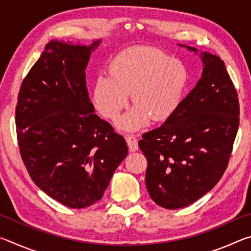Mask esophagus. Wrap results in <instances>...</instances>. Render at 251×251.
Returning <instances> with one entry per match:
<instances>
[{"mask_svg":"<svg viewBox=\"0 0 251 251\" xmlns=\"http://www.w3.org/2000/svg\"><path fill=\"white\" fill-rule=\"evenodd\" d=\"M125 139H126V143H127V145H128V148L130 151H136L138 150V141L135 136L127 135Z\"/></svg>","mask_w":251,"mask_h":251,"instance_id":"1","label":"esophagus"}]
</instances>
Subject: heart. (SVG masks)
<instances>
[{"label": "heart", "instance_id": "heart-1", "mask_svg": "<svg viewBox=\"0 0 251 251\" xmlns=\"http://www.w3.org/2000/svg\"><path fill=\"white\" fill-rule=\"evenodd\" d=\"M188 74L177 58L152 48L127 50L110 62L108 74H100L94 87V104L108 120H115L128 103L134 104L118 123L126 130L137 129L150 120L172 116L184 97Z\"/></svg>", "mask_w": 251, "mask_h": 251}]
</instances>
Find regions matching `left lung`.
<instances>
[{"label":"left lung","instance_id":"obj_1","mask_svg":"<svg viewBox=\"0 0 251 251\" xmlns=\"http://www.w3.org/2000/svg\"><path fill=\"white\" fill-rule=\"evenodd\" d=\"M201 58L196 86L163 125L138 142L147 158L148 193L167 209L188 206L214 188L228 166L239 126V100L224 61L207 52Z\"/></svg>","mask_w":251,"mask_h":251}]
</instances>
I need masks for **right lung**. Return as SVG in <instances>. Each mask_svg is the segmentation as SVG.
I'll use <instances>...</instances> for the list:
<instances>
[{"mask_svg": "<svg viewBox=\"0 0 251 251\" xmlns=\"http://www.w3.org/2000/svg\"><path fill=\"white\" fill-rule=\"evenodd\" d=\"M91 45L50 41L21 85L15 110L23 163L40 189L70 208L99 201L127 155L126 142L94 114L85 70Z\"/></svg>", "mask_w": 251, "mask_h": 251, "instance_id": "right-lung-1", "label": "right lung"}]
</instances>
